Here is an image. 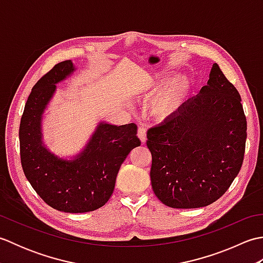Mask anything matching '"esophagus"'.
<instances>
[{"instance_id":"34e87169","label":"esophagus","mask_w":263,"mask_h":263,"mask_svg":"<svg viewBox=\"0 0 263 263\" xmlns=\"http://www.w3.org/2000/svg\"><path fill=\"white\" fill-rule=\"evenodd\" d=\"M138 137H139V139H140L142 143L146 142V140H147L146 127H143V126H139V130H138Z\"/></svg>"}]
</instances>
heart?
Segmentation results:
<instances>
[{
	"label": "heart",
	"instance_id": "1",
	"mask_svg": "<svg viewBox=\"0 0 263 263\" xmlns=\"http://www.w3.org/2000/svg\"><path fill=\"white\" fill-rule=\"evenodd\" d=\"M168 79L165 74H159L155 80L152 81V89H157ZM190 90V81L185 77H175L167 83L157 97L155 98L153 104V113L159 119H166L173 115L181 107L182 103L185 99Z\"/></svg>",
	"mask_w": 263,
	"mask_h": 263
}]
</instances>
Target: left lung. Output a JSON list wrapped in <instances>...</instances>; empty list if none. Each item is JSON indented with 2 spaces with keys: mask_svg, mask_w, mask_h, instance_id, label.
<instances>
[{
  "mask_svg": "<svg viewBox=\"0 0 263 263\" xmlns=\"http://www.w3.org/2000/svg\"><path fill=\"white\" fill-rule=\"evenodd\" d=\"M247 128L241 96L215 63L198 96L147 132L156 197L178 209L215 202L241 170Z\"/></svg>",
  "mask_w": 263,
  "mask_h": 263,
  "instance_id": "left-lung-1",
  "label": "left lung"
}]
</instances>
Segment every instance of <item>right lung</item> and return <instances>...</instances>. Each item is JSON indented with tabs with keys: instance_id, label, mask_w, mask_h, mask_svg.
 Returning <instances> with one entry per match:
<instances>
[{
	"instance_id": "1",
	"label": "right lung",
	"mask_w": 263,
	"mask_h": 263,
	"mask_svg": "<svg viewBox=\"0 0 263 263\" xmlns=\"http://www.w3.org/2000/svg\"><path fill=\"white\" fill-rule=\"evenodd\" d=\"M74 71L70 60L54 65L32 87L19 127L21 166L32 189L59 211L79 214L103 206L113 194L117 173L131 150L141 144L135 123H100L88 146L64 160L43 146L41 121L57 83Z\"/></svg>"
}]
</instances>
